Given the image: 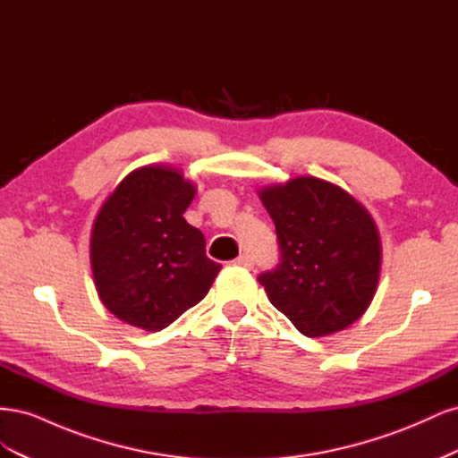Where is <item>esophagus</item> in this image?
<instances>
[{
	"mask_svg": "<svg viewBox=\"0 0 458 458\" xmlns=\"http://www.w3.org/2000/svg\"><path fill=\"white\" fill-rule=\"evenodd\" d=\"M234 266H241L246 269H252L254 267V258L250 254H242L237 259H234Z\"/></svg>",
	"mask_w": 458,
	"mask_h": 458,
	"instance_id": "esophagus-1",
	"label": "esophagus"
}]
</instances>
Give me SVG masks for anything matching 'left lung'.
Here are the masks:
<instances>
[{
	"mask_svg": "<svg viewBox=\"0 0 458 458\" xmlns=\"http://www.w3.org/2000/svg\"><path fill=\"white\" fill-rule=\"evenodd\" d=\"M258 195L281 248L279 267L258 276L269 301L303 336L348 328L370 306L380 276V237L365 206L311 175Z\"/></svg>",
	"mask_w": 458,
	"mask_h": 458,
	"instance_id": "8db88e82",
	"label": "left lung"
}]
</instances>
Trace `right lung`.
Masks as SVG:
<instances>
[{
    "mask_svg": "<svg viewBox=\"0 0 458 458\" xmlns=\"http://www.w3.org/2000/svg\"><path fill=\"white\" fill-rule=\"evenodd\" d=\"M195 191L179 170L152 164L123 177L101 206L91 271L97 294L120 321L162 330L210 290L221 266L183 217Z\"/></svg>",
    "mask_w": 458,
    "mask_h": 458,
    "instance_id": "right-lung-1",
    "label": "right lung"
}]
</instances>
